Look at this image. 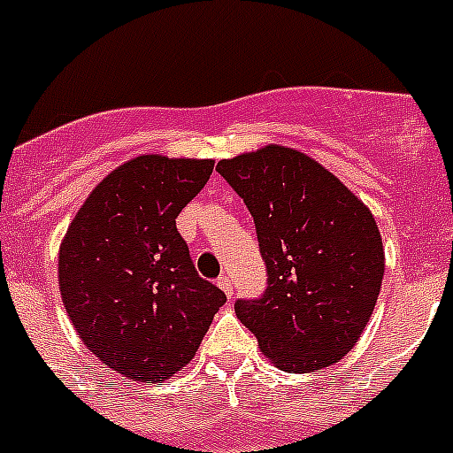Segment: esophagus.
I'll return each instance as SVG.
<instances>
[{"label":"esophagus","instance_id":"obj_1","mask_svg":"<svg viewBox=\"0 0 453 453\" xmlns=\"http://www.w3.org/2000/svg\"><path fill=\"white\" fill-rule=\"evenodd\" d=\"M218 286L222 288L224 290V295H226V297H234V281H231L229 276H219L218 279Z\"/></svg>","mask_w":453,"mask_h":453}]
</instances>
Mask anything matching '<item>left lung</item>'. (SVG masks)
Returning a JSON list of instances; mask_svg holds the SVG:
<instances>
[{
	"label": "left lung",
	"mask_w": 453,
	"mask_h": 453,
	"mask_svg": "<svg viewBox=\"0 0 453 453\" xmlns=\"http://www.w3.org/2000/svg\"><path fill=\"white\" fill-rule=\"evenodd\" d=\"M218 172L250 208L267 267L261 299L235 303L279 370L338 363L365 331L386 251L370 208L315 158L265 145L222 158Z\"/></svg>",
	"instance_id": "left-lung-1"
}]
</instances>
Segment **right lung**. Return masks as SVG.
Here are the masks:
<instances>
[{
  "label": "right lung",
  "instance_id": "obj_1",
  "mask_svg": "<svg viewBox=\"0 0 453 453\" xmlns=\"http://www.w3.org/2000/svg\"><path fill=\"white\" fill-rule=\"evenodd\" d=\"M213 165L135 156L92 188L58 247L67 318L99 361L134 381L163 383L183 370L226 302L177 231Z\"/></svg>",
  "mask_w": 453,
  "mask_h": 453
}]
</instances>
